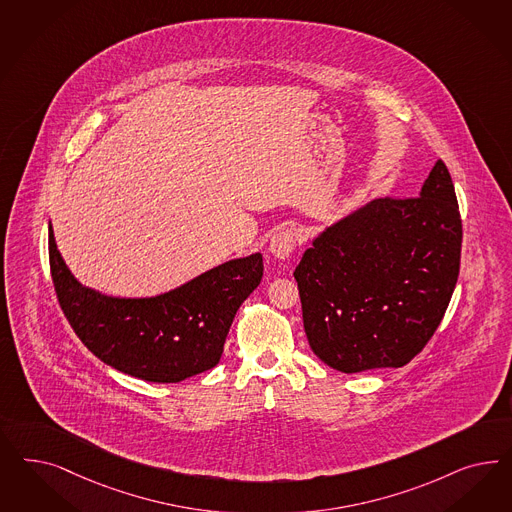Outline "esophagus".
<instances>
[{"mask_svg": "<svg viewBox=\"0 0 512 512\" xmlns=\"http://www.w3.org/2000/svg\"><path fill=\"white\" fill-rule=\"evenodd\" d=\"M294 248H296V233L292 230L277 231L269 241V252L279 260L290 258Z\"/></svg>", "mask_w": 512, "mask_h": 512, "instance_id": "obj_1", "label": "esophagus"}]
</instances>
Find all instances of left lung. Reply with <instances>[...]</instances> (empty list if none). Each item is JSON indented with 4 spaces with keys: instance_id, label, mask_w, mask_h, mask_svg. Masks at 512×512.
<instances>
[{
    "instance_id": "1",
    "label": "left lung",
    "mask_w": 512,
    "mask_h": 512,
    "mask_svg": "<svg viewBox=\"0 0 512 512\" xmlns=\"http://www.w3.org/2000/svg\"><path fill=\"white\" fill-rule=\"evenodd\" d=\"M462 216L443 160L416 198L375 199L322 231L294 271L303 328L333 369L403 367L458 282Z\"/></svg>"
}]
</instances>
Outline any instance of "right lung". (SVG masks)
Wrapping results in <instances>:
<instances>
[{"instance_id": "1", "label": "right lung", "mask_w": 512, "mask_h": 512, "mask_svg": "<svg viewBox=\"0 0 512 512\" xmlns=\"http://www.w3.org/2000/svg\"><path fill=\"white\" fill-rule=\"evenodd\" d=\"M49 262L58 303L84 347L116 371L149 382H181L215 367L233 316L264 275L256 252L162 296H103L71 275L52 226Z\"/></svg>"}]
</instances>
